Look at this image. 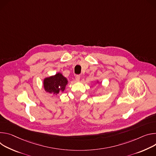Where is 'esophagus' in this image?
I'll return each mask as SVG.
<instances>
[{"label": "esophagus", "instance_id": "34e87169", "mask_svg": "<svg viewBox=\"0 0 156 156\" xmlns=\"http://www.w3.org/2000/svg\"><path fill=\"white\" fill-rule=\"evenodd\" d=\"M80 76L77 75V76H76V81H77V82H78V81H79V80H80Z\"/></svg>", "mask_w": 156, "mask_h": 156}]
</instances>
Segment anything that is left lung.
<instances>
[{"instance_id": "left-lung-1", "label": "left lung", "mask_w": 156, "mask_h": 156, "mask_svg": "<svg viewBox=\"0 0 156 156\" xmlns=\"http://www.w3.org/2000/svg\"><path fill=\"white\" fill-rule=\"evenodd\" d=\"M97 83H98V84H99V83H100V82H99V81H98V80H97Z\"/></svg>"}]
</instances>
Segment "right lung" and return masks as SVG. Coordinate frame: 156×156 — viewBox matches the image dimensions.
Segmentation results:
<instances>
[{"mask_svg": "<svg viewBox=\"0 0 156 156\" xmlns=\"http://www.w3.org/2000/svg\"><path fill=\"white\" fill-rule=\"evenodd\" d=\"M67 83V79L61 73H58L55 75L44 79L43 87L46 92L58 95L61 92H63L65 90Z\"/></svg>", "mask_w": 156, "mask_h": 156, "instance_id": "add662e5", "label": "right lung"}]
</instances>
